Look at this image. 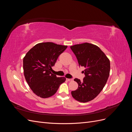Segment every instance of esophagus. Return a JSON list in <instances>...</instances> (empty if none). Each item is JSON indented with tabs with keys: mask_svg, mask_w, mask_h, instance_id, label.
<instances>
[{
	"mask_svg": "<svg viewBox=\"0 0 132 132\" xmlns=\"http://www.w3.org/2000/svg\"><path fill=\"white\" fill-rule=\"evenodd\" d=\"M67 80L68 81H72L73 80V79H67Z\"/></svg>",
	"mask_w": 132,
	"mask_h": 132,
	"instance_id": "obj_1",
	"label": "esophagus"
}]
</instances>
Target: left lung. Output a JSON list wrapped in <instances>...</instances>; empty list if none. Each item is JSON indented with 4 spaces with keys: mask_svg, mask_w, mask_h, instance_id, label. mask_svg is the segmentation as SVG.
Wrapping results in <instances>:
<instances>
[{
    "mask_svg": "<svg viewBox=\"0 0 132 132\" xmlns=\"http://www.w3.org/2000/svg\"><path fill=\"white\" fill-rule=\"evenodd\" d=\"M70 48L79 66L85 68L83 81L74 79L78 87L71 91V95L80 102H89L100 93L107 82L110 71V60L98 46L91 43L78 44L70 46Z\"/></svg>",
    "mask_w": 132,
    "mask_h": 132,
    "instance_id": "1",
    "label": "left lung"
}]
</instances>
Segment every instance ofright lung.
Instances as JSON below:
<instances>
[{
	"mask_svg": "<svg viewBox=\"0 0 132 132\" xmlns=\"http://www.w3.org/2000/svg\"><path fill=\"white\" fill-rule=\"evenodd\" d=\"M67 46L53 42L39 43L28 52L23 59V73L26 80L34 93L42 98L54 95L64 77H57L51 73L59 56Z\"/></svg>",
	"mask_w": 132,
	"mask_h": 132,
	"instance_id": "1",
	"label": "right lung"
}]
</instances>
